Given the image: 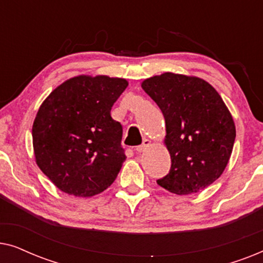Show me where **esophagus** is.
<instances>
[{
    "instance_id": "1",
    "label": "esophagus",
    "mask_w": 263,
    "mask_h": 263,
    "mask_svg": "<svg viewBox=\"0 0 263 263\" xmlns=\"http://www.w3.org/2000/svg\"><path fill=\"white\" fill-rule=\"evenodd\" d=\"M151 145V141H149V140H147V139H145V140H143V141H142V143H141V145H140V146H138V147H136V152H139V153H141V152H143V151H145L146 148H147V147H148Z\"/></svg>"
}]
</instances>
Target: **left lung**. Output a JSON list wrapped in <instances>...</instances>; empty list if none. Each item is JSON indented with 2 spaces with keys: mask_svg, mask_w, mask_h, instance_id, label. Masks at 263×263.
I'll use <instances>...</instances> for the list:
<instances>
[{
  "mask_svg": "<svg viewBox=\"0 0 263 263\" xmlns=\"http://www.w3.org/2000/svg\"><path fill=\"white\" fill-rule=\"evenodd\" d=\"M142 88L159 106L166 123L170 171L157 183L168 192L197 193L220 177L236 138L232 116L219 93L202 79L164 73Z\"/></svg>",
  "mask_w": 263,
  "mask_h": 263,
  "instance_id": "left-lung-1",
  "label": "left lung"
}]
</instances>
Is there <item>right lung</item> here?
Segmentation results:
<instances>
[{
    "instance_id": "1",
    "label": "right lung",
    "mask_w": 263,
    "mask_h": 263,
    "mask_svg": "<svg viewBox=\"0 0 263 263\" xmlns=\"http://www.w3.org/2000/svg\"><path fill=\"white\" fill-rule=\"evenodd\" d=\"M128 82L124 79H69L50 93L32 127L35 161L63 193L89 197L112 184L125 160L122 124L111 107Z\"/></svg>"
}]
</instances>
